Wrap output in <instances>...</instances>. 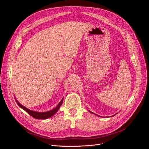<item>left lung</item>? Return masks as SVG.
<instances>
[{
	"label": "left lung",
	"mask_w": 149,
	"mask_h": 149,
	"mask_svg": "<svg viewBox=\"0 0 149 149\" xmlns=\"http://www.w3.org/2000/svg\"><path fill=\"white\" fill-rule=\"evenodd\" d=\"M88 111H89V112H91V113H92V114H94V113H93V112H91V111H89V110H88ZM116 114H114V116H115V115H116ZM97 116H99V117H100V116H98V115H97ZM100 117H101V116H100Z\"/></svg>",
	"instance_id": "8db88e82"
}]
</instances>
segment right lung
<instances>
[{
    "label": "right lung",
    "mask_w": 149,
    "mask_h": 149,
    "mask_svg": "<svg viewBox=\"0 0 149 149\" xmlns=\"http://www.w3.org/2000/svg\"><path fill=\"white\" fill-rule=\"evenodd\" d=\"M15 101H16L17 104L19 105V106L20 107H21L22 109H24L25 112H27V113L29 114H30L31 116H32L33 118H34L35 119H46L50 118V117L53 116V115H55L58 109H60V106L62 105L63 101V98L61 99L60 102L58 103V104L55 108H54L53 109H52L51 111H47V112H37V111H31V110L28 109V108H26V107L24 106L23 105H22L21 104L16 100V98H15Z\"/></svg>",
    "instance_id": "right-lung-1"
}]
</instances>
